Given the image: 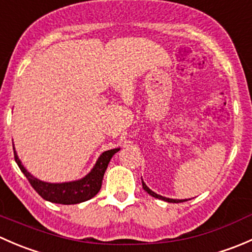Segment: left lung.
Returning <instances> with one entry per match:
<instances>
[{
    "mask_svg": "<svg viewBox=\"0 0 252 252\" xmlns=\"http://www.w3.org/2000/svg\"><path fill=\"white\" fill-rule=\"evenodd\" d=\"M141 182H142V188H144V190H145V191H146L147 194H150V195H151V196L156 197V199L163 200V201H167V202H184V201H187V200H175V199H169V197H164V196H161V195H158V194H156V192H155V191H152V190L150 189V188L147 187L146 184H145V183H144V180L141 179ZM189 200H190V199H189Z\"/></svg>",
    "mask_w": 252,
    "mask_h": 252,
    "instance_id": "1",
    "label": "left lung"
}]
</instances>
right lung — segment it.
Segmentation results:
<instances>
[{"mask_svg":"<svg viewBox=\"0 0 252 252\" xmlns=\"http://www.w3.org/2000/svg\"><path fill=\"white\" fill-rule=\"evenodd\" d=\"M13 150L14 158H16L18 167H19L20 171L24 173L27 179L29 180L32 187L36 190V192L42 199H45L46 201L53 202V204L75 205L93 199L100 191L101 185H102L103 174H105L106 169H107L108 163H110L113 155L118 152L121 149H112L108 150V151L102 152L97 158V161H96L95 166L93 167V169L85 177L79 180H74V182L67 183H47L35 178L23 166L14 146Z\"/></svg>","mask_w":252,"mask_h":252,"instance_id":"right-lung-1","label":"right lung"}]
</instances>
